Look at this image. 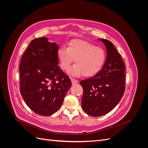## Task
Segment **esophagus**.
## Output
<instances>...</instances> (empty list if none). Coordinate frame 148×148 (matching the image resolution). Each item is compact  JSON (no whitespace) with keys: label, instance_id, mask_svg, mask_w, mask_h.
I'll list each match as a JSON object with an SVG mask.
<instances>
[{"label":"esophagus","instance_id":"1","mask_svg":"<svg viewBox=\"0 0 148 148\" xmlns=\"http://www.w3.org/2000/svg\"><path fill=\"white\" fill-rule=\"evenodd\" d=\"M71 83H72V84H77V83H78V81L77 79H74V78H71Z\"/></svg>","mask_w":148,"mask_h":148}]
</instances>
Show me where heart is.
<instances>
[{"instance_id":"obj_1","label":"heart","mask_w":148,"mask_h":148,"mask_svg":"<svg viewBox=\"0 0 148 148\" xmlns=\"http://www.w3.org/2000/svg\"><path fill=\"white\" fill-rule=\"evenodd\" d=\"M60 68L66 70L75 59V65L70 66L68 73L73 76L89 77L97 73L106 60V52L101 47L80 39H74L68 47L61 46L57 51Z\"/></svg>"}]
</instances>
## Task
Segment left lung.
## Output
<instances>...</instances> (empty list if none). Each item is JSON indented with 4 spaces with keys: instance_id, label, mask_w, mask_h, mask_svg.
Returning a JSON list of instances; mask_svg holds the SVG:
<instances>
[{
    "instance_id": "left-lung-1",
    "label": "left lung",
    "mask_w": 148,
    "mask_h": 148,
    "mask_svg": "<svg viewBox=\"0 0 148 148\" xmlns=\"http://www.w3.org/2000/svg\"><path fill=\"white\" fill-rule=\"evenodd\" d=\"M100 41L107 49L105 64L94 77L80 82L83 89L82 108L92 117L109 113L118 104L125 90V66L121 56L110 41Z\"/></svg>"
}]
</instances>
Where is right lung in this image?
I'll use <instances>...</instances> for the list:
<instances>
[{"instance_id": "right-lung-1", "label": "right lung", "mask_w": 148, "mask_h": 148, "mask_svg": "<svg viewBox=\"0 0 148 148\" xmlns=\"http://www.w3.org/2000/svg\"><path fill=\"white\" fill-rule=\"evenodd\" d=\"M59 46L46 37L33 39L22 56L19 66L20 93L35 113L51 115L59 110L71 86L69 76L60 69Z\"/></svg>"}]
</instances>
